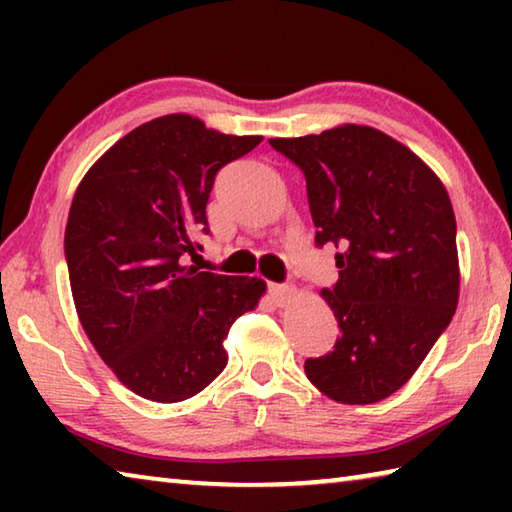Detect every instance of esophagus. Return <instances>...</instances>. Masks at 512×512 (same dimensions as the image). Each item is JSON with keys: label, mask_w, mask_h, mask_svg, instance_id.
<instances>
[{"label": "esophagus", "mask_w": 512, "mask_h": 512, "mask_svg": "<svg viewBox=\"0 0 512 512\" xmlns=\"http://www.w3.org/2000/svg\"><path fill=\"white\" fill-rule=\"evenodd\" d=\"M287 280H289V277H275V284H277V287H287Z\"/></svg>", "instance_id": "1"}]
</instances>
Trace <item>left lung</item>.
<instances>
[{
	"label": "left lung",
	"instance_id": "1",
	"mask_svg": "<svg viewBox=\"0 0 512 512\" xmlns=\"http://www.w3.org/2000/svg\"><path fill=\"white\" fill-rule=\"evenodd\" d=\"M192 115L121 137L85 173L69 207L65 257L76 314L128 391L183 402L221 375L232 323L264 284L205 259L198 232L225 164L253 151Z\"/></svg>",
	"mask_w": 512,
	"mask_h": 512
}]
</instances>
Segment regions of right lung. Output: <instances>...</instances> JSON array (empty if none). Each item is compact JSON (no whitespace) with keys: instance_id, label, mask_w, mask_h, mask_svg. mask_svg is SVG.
Listing matches in <instances>:
<instances>
[{"instance_id":"right-lung-1","label":"right lung","mask_w":512,"mask_h":512,"mask_svg":"<svg viewBox=\"0 0 512 512\" xmlns=\"http://www.w3.org/2000/svg\"><path fill=\"white\" fill-rule=\"evenodd\" d=\"M277 151L305 171L316 244L336 250L323 298L339 323L307 379L329 400L375 404L413 377L458 305L456 219L418 155L370 126L345 124Z\"/></svg>"}]
</instances>
